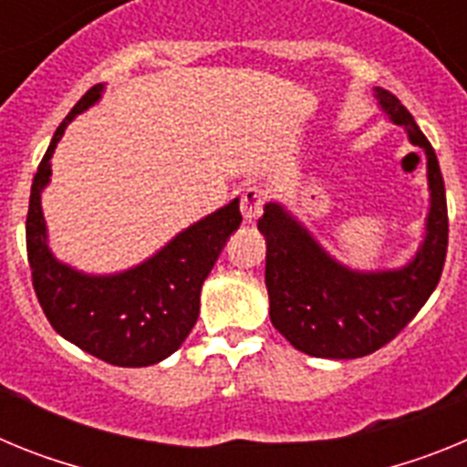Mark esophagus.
Returning <instances> with one entry per match:
<instances>
[{
  "instance_id": "obj_1",
  "label": "esophagus",
  "mask_w": 467,
  "mask_h": 467,
  "mask_svg": "<svg viewBox=\"0 0 467 467\" xmlns=\"http://www.w3.org/2000/svg\"><path fill=\"white\" fill-rule=\"evenodd\" d=\"M264 198H266V192L259 184H250V187L243 189L241 193V213L245 222H254L262 214L264 208Z\"/></svg>"
}]
</instances>
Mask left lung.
<instances>
[{
  "mask_svg": "<svg viewBox=\"0 0 467 467\" xmlns=\"http://www.w3.org/2000/svg\"><path fill=\"white\" fill-rule=\"evenodd\" d=\"M374 98L426 154L431 208L414 257L398 269H350L278 201L264 205L257 224L266 238L264 280L271 323L296 350L313 358L353 360L393 341L432 295L447 257V193L435 150L393 93L374 86Z\"/></svg>",
  "mask_w": 467,
  "mask_h": 467,
  "instance_id": "obj_1",
  "label": "left lung"
}]
</instances>
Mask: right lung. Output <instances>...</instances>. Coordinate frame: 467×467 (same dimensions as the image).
<instances>
[{
	"label": "right lung",
	"instance_id": "add662e5",
	"mask_svg": "<svg viewBox=\"0 0 467 467\" xmlns=\"http://www.w3.org/2000/svg\"><path fill=\"white\" fill-rule=\"evenodd\" d=\"M98 84L72 107L53 133L32 180L27 210V259L36 299L63 339L117 367H150L172 356L201 308V287L229 236L241 226L238 198L193 222L151 257L117 274H86L60 262L48 247L41 193L51 182V156L65 128L100 102Z\"/></svg>",
	"mask_w": 467,
	"mask_h": 467
}]
</instances>
